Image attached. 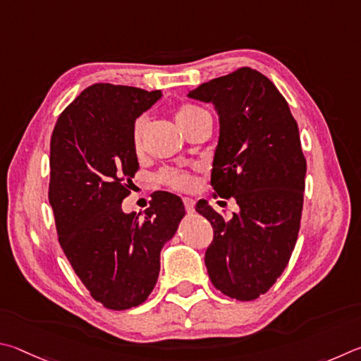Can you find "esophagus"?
<instances>
[{"label": "esophagus", "instance_id": "obj_1", "mask_svg": "<svg viewBox=\"0 0 361 361\" xmlns=\"http://www.w3.org/2000/svg\"><path fill=\"white\" fill-rule=\"evenodd\" d=\"M184 206H185L187 214L195 212V201L192 198H184Z\"/></svg>", "mask_w": 361, "mask_h": 361}]
</instances>
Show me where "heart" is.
<instances>
[{"instance_id": "1", "label": "heart", "mask_w": 361, "mask_h": 361, "mask_svg": "<svg viewBox=\"0 0 361 361\" xmlns=\"http://www.w3.org/2000/svg\"><path fill=\"white\" fill-rule=\"evenodd\" d=\"M204 117H211L209 112H207L204 107H200V106H195V104H184L180 107L179 111H177V125L180 126V130L187 128L188 125H192L197 122L200 118H204ZM147 123H149V118L145 116L139 117L135 126H133V145H135V150L137 154H141L142 149H144V135H145V130H147ZM158 180L161 182V184L168 185L171 188H174V190H190L193 187V176L190 173H187L184 169H163L160 174H158Z\"/></svg>"}]
</instances>
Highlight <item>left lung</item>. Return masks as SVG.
<instances>
[{"label":"left lung","mask_w":361,"mask_h":361,"mask_svg":"<svg viewBox=\"0 0 361 361\" xmlns=\"http://www.w3.org/2000/svg\"><path fill=\"white\" fill-rule=\"evenodd\" d=\"M188 98L216 107L211 185L239 206L225 220L198 201L197 212L214 228L207 274L230 298L257 300L283 273L298 238L306 177L298 125L273 82L252 68L204 82Z\"/></svg>","instance_id":"obj_1"}]
</instances>
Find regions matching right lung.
<instances>
[{"label":"right lung","instance_id":"right-lung-1","mask_svg":"<svg viewBox=\"0 0 361 361\" xmlns=\"http://www.w3.org/2000/svg\"><path fill=\"white\" fill-rule=\"evenodd\" d=\"M160 98V90L93 84L60 114L50 139L49 203L60 245L93 300L114 311L147 300L163 245L185 216L168 192L152 195L142 217L122 211L139 169L135 120Z\"/></svg>","mask_w":361,"mask_h":361}]
</instances>
